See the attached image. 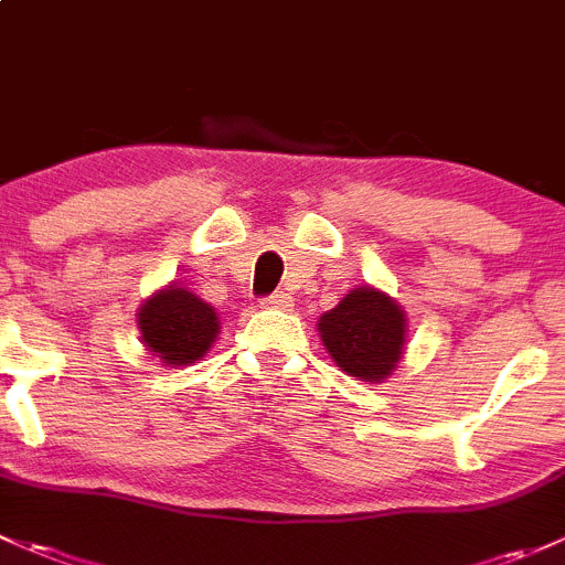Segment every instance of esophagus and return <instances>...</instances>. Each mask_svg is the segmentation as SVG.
<instances>
[{
    "label": "esophagus",
    "instance_id": "esophagus-1",
    "mask_svg": "<svg viewBox=\"0 0 565 565\" xmlns=\"http://www.w3.org/2000/svg\"><path fill=\"white\" fill-rule=\"evenodd\" d=\"M263 306L265 308H278V311H289V308H292V298H289V295H284V292H273L263 300Z\"/></svg>",
    "mask_w": 565,
    "mask_h": 565
}]
</instances>
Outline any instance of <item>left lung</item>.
<instances>
[{
	"mask_svg": "<svg viewBox=\"0 0 565 565\" xmlns=\"http://www.w3.org/2000/svg\"><path fill=\"white\" fill-rule=\"evenodd\" d=\"M330 358L349 376L379 382L387 379L406 343V319L397 302L371 287L352 289L319 319Z\"/></svg>",
	"mask_w": 565,
	"mask_h": 565,
	"instance_id": "1",
	"label": "left lung"
}]
</instances>
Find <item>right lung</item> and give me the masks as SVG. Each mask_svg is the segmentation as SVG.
<instances>
[{
  "label": "right lung",
  "mask_w": 565,
  "mask_h": 565,
  "mask_svg": "<svg viewBox=\"0 0 565 565\" xmlns=\"http://www.w3.org/2000/svg\"><path fill=\"white\" fill-rule=\"evenodd\" d=\"M138 324L146 347L168 365L200 360L218 332L216 311L183 287H170L142 302Z\"/></svg>",
  "instance_id": "1"
}]
</instances>
